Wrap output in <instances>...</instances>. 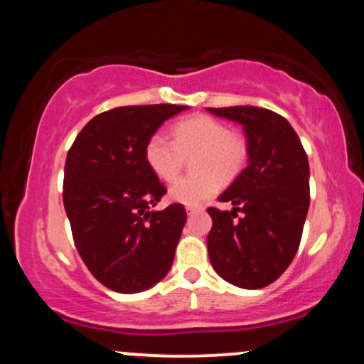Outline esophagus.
<instances>
[{"label":"esophagus","mask_w":364,"mask_h":364,"mask_svg":"<svg viewBox=\"0 0 364 364\" xmlns=\"http://www.w3.org/2000/svg\"><path fill=\"white\" fill-rule=\"evenodd\" d=\"M202 210H203L202 207H191V205H188V207H186L188 215H193V214H196V212H202Z\"/></svg>","instance_id":"esophagus-1"}]
</instances>
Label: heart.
<instances>
[{
	"label": "heart",
	"instance_id": "obj_1",
	"mask_svg": "<svg viewBox=\"0 0 364 364\" xmlns=\"http://www.w3.org/2000/svg\"><path fill=\"white\" fill-rule=\"evenodd\" d=\"M173 139L154 133L145 144V162L164 181H173L181 173L185 157H195L196 176L179 178L169 188V198L183 205H200L214 196L220 180L231 181L241 173L248 159V145L223 121L198 114L173 127Z\"/></svg>",
	"mask_w": 364,
	"mask_h": 364
}]
</instances>
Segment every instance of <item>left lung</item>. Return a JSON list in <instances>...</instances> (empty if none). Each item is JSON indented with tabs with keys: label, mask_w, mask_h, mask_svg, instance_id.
<instances>
[{
	"label": "left lung",
	"mask_w": 364,
	"mask_h": 364,
	"mask_svg": "<svg viewBox=\"0 0 364 364\" xmlns=\"http://www.w3.org/2000/svg\"><path fill=\"white\" fill-rule=\"evenodd\" d=\"M207 111L240 123L248 145V166L219 196L232 208H207L208 258L224 281L260 289L277 281L298 252L310 207L308 156L277 112L255 106Z\"/></svg>",
	"instance_id": "8db88e82"
}]
</instances>
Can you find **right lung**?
<instances>
[{"mask_svg": "<svg viewBox=\"0 0 364 364\" xmlns=\"http://www.w3.org/2000/svg\"><path fill=\"white\" fill-rule=\"evenodd\" d=\"M188 106H123L101 112L65 162L63 203L83 263L111 291L133 294L166 277L186 212L154 210L166 188L145 162V144Z\"/></svg>", "mask_w": 364, "mask_h": 364, "instance_id": "add662e5", "label": "right lung"}]
</instances>
